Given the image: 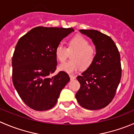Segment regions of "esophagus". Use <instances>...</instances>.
I'll list each match as a JSON object with an SVG mask.
<instances>
[{"mask_svg": "<svg viewBox=\"0 0 134 134\" xmlns=\"http://www.w3.org/2000/svg\"><path fill=\"white\" fill-rule=\"evenodd\" d=\"M70 78H71V80H75L76 78V77L75 76H72V75H70Z\"/></svg>", "mask_w": 134, "mask_h": 134, "instance_id": "obj_1", "label": "esophagus"}]
</instances>
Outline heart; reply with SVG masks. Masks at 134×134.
I'll return each instance as SVG.
<instances>
[{"mask_svg":"<svg viewBox=\"0 0 134 134\" xmlns=\"http://www.w3.org/2000/svg\"><path fill=\"white\" fill-rule=\"evenodd\" d=\"M73 52L71 55L72 60L59 65V70L67 73H73L81 67L88 68L93 63L97 54L96 48L90 44L88 40L83 36L78 35L69 41L67 48L62 43H59L55 48V55L58 60L64 62L69 52Z\"/></svg>","mask_w":134,"mask_h":134,"instance_id":"heart-1","label":"heart"}]
</instances>
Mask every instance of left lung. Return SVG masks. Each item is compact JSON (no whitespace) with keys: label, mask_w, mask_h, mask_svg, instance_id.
<instances>
[{"label":"left lung","mask_w":134,"mask_h":134,"mask_svg":"<svg viewBox=\"0 0 134 134\" xmlns=\"http://www.w3.org/2000/svg\"><path fill=\"white\" fill-rule=\"evenodd\" d=\"M92 40L97 50L93 63L77 80L80 87L76 94L78 104L91 110L107 106L115 95L122 76L121 56L114 41L94 30H80Z\"/></svg>","instance_id":"left-lung-1"}]
</instances>
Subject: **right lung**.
<instances>
[{
  "label": "right lung",
  "mask_w": 134,
  "mask_h": 134,
  "mask_svg": "<svg viewBox=\"0 0 134 134\" xmlns=\"http://www.w3.org/2000/svg\"><path fill=\"white\" fill-rule=\"evenodd\" d=\"M72 28L37 26L19 40L12 57V81L22 100L30 108L45 111L54 107L69 76L59 71L55 48L73 32Z\"/></svg>",
  "instance_id": "1"
}]
</instances>
